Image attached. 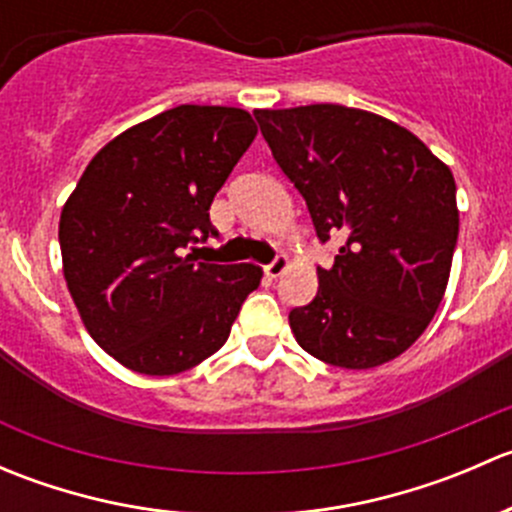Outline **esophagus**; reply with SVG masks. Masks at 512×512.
I'll list each match as a JSON object with an SVG mask.
<instances>
[{"instance_id": "1", "label": "esophagus", "mask_w": 512, "mask_h": 512, "mask_svg": "<svg viewBox=\"0 0 512 512\" xmlns=\"http://www.w3.org/2000/svg\"><path fill=\"white\" fill-rule=\"evenodd\" d=\"M289 267V257L287 255H277L275 260L270 262V265H265V275L270 277V280H275V277H280L282 272H285Z\"/></svg>"}]
</instances>
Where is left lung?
<instances>
[{
  "instance_id": "left-lung-1",
  "label": "left lung",
  "mask_w": 512,
  "mask_h": 512,
  "mask_svg": "<svg viewBox=\"0 0 512 512\" xmlns=\"http://www.w3.org/2000/svg\"><path fill=\"white\" fill-rule=\"evenodd\" d=\"M255 118L319 240H344L334 265L317 267V297L289 312L294 339L342 369L396 359L428 327L451 275V168L404 126L361 108H257Z\"/></svg>"
}]
</instances>
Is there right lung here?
Wrapping results in <instances>:
<instances>
[{
	"instance_id": "add662e5",
	"label": "right lung",
	"mask_w": 512,
	"mask_h": 512,
	"mask_svg": "<svg viewBox=\"0 0 512 512\" xmlns=\"http://www.w3.org/2000/svg\"><path fill=\"white\" fill-rule=\"evenodd\" d=\"M257 126L242 108L183 103L136 123L86 165L59 220L86 332L126 369L173 376L218 352L262 270L185 255L218 235L210 205Z\"/></svg>"
}]
</instances>
